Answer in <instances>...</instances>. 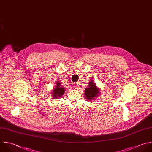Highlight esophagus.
Here are the masks:
<instances>
[{
  "label": "esophagus",
  "mask_w": 152,
  "mask_h": 152,
  "mask_svg": "<svg viewBox=\"0 0 152 152\" xmlns=\"http://www.w3.org/2000/svg\"><path fill=\"white\" fill-rule=\"evenodd\" d=\"M78 87H79L78 83H74L73 84V87H74V88L77 89V88H78Z\"/></svg>",
  "instance_id": "34e87169"
}]
</instances>
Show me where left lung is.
Masks as SVG:
<instances>
[{"label": "left lung", "instance_id": "1", "mask_svg": "<svg viewBox=\"0 0 152 152\" xmlns=\"http://www.w3.org/2000/svg\"><path fill=\"white\" fill-rule=\"evenodd\" d=\"M89 86L84 90L85 96L86 99L91 100L97 97L100 93V90L97 87L96 83L92 81L91 80L89 83Z\"/></svg>", "mask_w": 152, "mask_h": 152}]
</instances>
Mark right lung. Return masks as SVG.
<instances>
[{
	"mask_svg": "<svg viewBox=\"0 0 152 152\" xmlns=\"http://www.w3.org/2000/svg\"><path fill=\"white\" fill-rule=\"evenodd\" d=\"M65 93V88L61 86V83L57 81L56 83V87L53 90V97L55 99H58L61 97Z\"/></svg>",
	"mask_w": 152,
	"mask_h": 152,
	"instance_id": "right-lung-1",
	"label": "right lung"
}]
</instances>
